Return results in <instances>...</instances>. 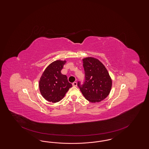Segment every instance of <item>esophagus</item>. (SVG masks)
Masks as SVG:
<instances>
[{
	"label": "esophagus",
	"instance_id": "1",
	"mask_svg": "<svg viewBox=\"0 0 149 149\" xmlns=\"http://www.w3.org/2000/svg\"><path fill=\"white\" fill-rule=\"evenodd\" d=\"M77 82H74L72 83V86H77Z\"/></svg>",
	"mask_w": 149,
	"mask_h": 149
}]
</instances>
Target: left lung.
Instances as JSON below:
<instances>
[{"instance_id":"8db88e82","label":"left lung","mask_w":149,"mask_h":149,"mask_svg":"<svg viewBox=\"0 0 149 149\" xmlns=\"http://www.w3.org/2000/svg\"><path fill=\"white\" fill-rule=\"evenodd\" d=\"M85 81L77 86L85 98L92 103L100 102L109 94L112 80L106 67L97 58L88 56L82 59Z\"/></svg>"}]
</instances>
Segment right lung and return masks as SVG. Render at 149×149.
<instances>
[{"mask_svg": "<svg viewBox=\"0 0 149 149\" xmlns=\"http://www.w3.org/2000/svg\"><path fill=\"white\" fill-rule=\"evenodd\" d=\"M66 61L56 60L51 63L43 72L39 81V88L42 97L51 102L60 101L65 96L72 84L67 77L61 73Z\"/></svg>", "mask_w": 149, "mask_h": 149, "instance_id": "right-lung-1", "label": "right lung"}]
</instances>
